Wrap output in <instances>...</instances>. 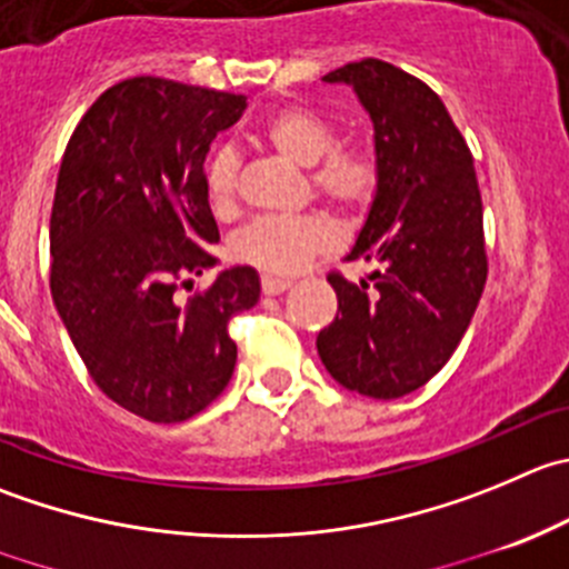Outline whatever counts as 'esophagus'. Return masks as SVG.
Masks as SVG:
<instances>
[{"instance_id": "obj_1", "label": "esophagus", "mask_w": 569, "mask_h": 569, "mask_svg": "<svg viewBox=\"0 0 569 569\" xmlns=\"http://www.w3.org/2000/svg\"><path fill=\"white\" fill-rule=\"evenodd\" d=\"M291 286H295V283H291V280L272 278V274H263V278H261V289H263V295H269V297L283 295V291H289Z\"/></svg>"}]
</instances>
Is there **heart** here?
Here are the masks:
<instances>
[{
  "mask_svg": "<svg viewBox=\"0 0 569 569\" xmlns=\"http://www.w3.org/2000/svg\"><path fill=\"white\" fill-rule=\"evenodd\" d=\"M263 141L289 163L311 169V189L341 213L369 206L378 189L375 158L361 147L336 144V130L319 110L291 104L269 116ZM206 191L213 211L228 213L239 191V156L219 150L208 161ZM333 236L319 217H267L247 224L233 239V256L267 274H295L319 252L330 250Z\"/></svg>",
  "mask_w": 569,
  "mask_h": 569,
  "instance_id": "obj_1",
  "label": "heart"
}]
</instances>
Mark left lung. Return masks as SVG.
Returning a JSON list of instances; mask_svg holds the SVG:
<instances>
[{
    "instance_id": "left-lung-1",
    "label": "left lung",
    "mask_w": 569,
    "mask_h": 569,
    "mask_svg": "<svg viewBox=\"0 0 569 569\" xmlns=\"http://www.w3.org/2000/svg\"><path fill=\"white\" fill-rule=\"evenodd\" d=\"M345 82L375 127L378 189L347 261L328 274L339 311L317 336L345 389L395 400L425 386L459 347L487 283L483 206L467 141L442 99L397 66L363 58L322 77Z\"/></svg>"
}]
</instances>
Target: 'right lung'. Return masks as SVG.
Instances as JSON below:
<instances>
[{
  "mask_svg": "<svg viewBox=\"0 0 569 569\" xmlns=\"http://www.w3.org/2000/svg\"><path fill=\"white\" fill-rule=\"evenodd\" d=\"M244 108L241 93L132 77L88 108L60 161L54 308L93 383L150 422H183L222 395L236 367L228 325L261 297L256 269L230 267L178 300L180 280L217 263L206 156Z\"/></svg>",
  "mask_w": 569,
  "mask_h": 569,
  "instance_id": "1",
  "label": "right lung"
}]
</instances>
